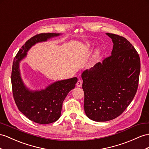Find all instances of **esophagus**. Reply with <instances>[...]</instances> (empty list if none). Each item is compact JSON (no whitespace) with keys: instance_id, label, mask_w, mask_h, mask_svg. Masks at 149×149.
Returning a JSON list of instances; mask_svg holds the SVG:
<instances>
[{"instance_id":"obj_1","label":"esophagus","mask_w":149,"mask_h":149,"mask_svg":"<svg viewBox=\"0 0 149 149\" xmlns=\"http://www.w3.org/2000/svg\"><path fill=\"white\" fill-rule=\"evenodd\" d=\"M76 85H77V86L79 87H82V81H81V80H79V81L77 82V84H76Z\"/></svg>"}]
</instances>
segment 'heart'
Listing matches in <instances>:
<instances>
[{
    "mask_svg": "<svg viewBox=\"0 0 149 149\" xmlns=\"http://www.w3.org/2000/svg\"><path fill=\"white\" fill-rule=\"evenodd\" d=\"M84 49H89L91 47V44L89 43V42H86V43L84 45ZM100 50H98V49H97V50L94 53V58H97V57L99 56V55H100Z\"/></svg>",
    "mask_w": 149,
    "mask_h": 149,
    "instance_id": "obj_1",
    "label": "heart"
}]
</instances>
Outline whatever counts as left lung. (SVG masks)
<instances>
[{
    "instance_id": "1",
    "label": "left lung",
    "mask_w": 149,
    "mask_h": 149,
    "mask_svg": "<svg viewBox=\"0 0 149 149\" xmlns=\"http://www.w3.org/2000/svg\"><path fill=\"white\" fill-rule=\"evenodd\" d=\"M112 39L111 55L82 74L86 116L95 121L119 116L134 98L139 86V53L123 36L106 33Z\"/></svg>"
}]
</instances>
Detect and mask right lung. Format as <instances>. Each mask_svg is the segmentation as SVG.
Listing matches in <instances>:
<instances>
[{
    "mask_svg": "<svg viewBox=\"0 0 149 149\" xmlns=\"http://www.w3.org/2000/svg\"><path fill=\"white\" fill-rule=\"evenodd\" d=\"M60 35L51 33L34 36L22 46L13 61L11 83L15 102L24 115L37 123L49 124L59 119L63 102L68 93L75 87L77 78L56 81L41 91H31L22 81L19 63L27 55V52L32 46Z\"/></svg>",
    "mask_w": 149,
    "mask_h": 149,
    "instance_id": "right-lung-1",
    "label": "right lung"
}]
</instances>
